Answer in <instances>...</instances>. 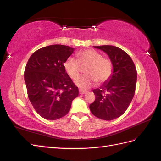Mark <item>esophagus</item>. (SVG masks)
Here are the masks:
<instances>
[{
	"instance_id": "34e87169",
	"label": "esophagus",
	"mask_w": 161,
	"mask_h": 161,
	"mask_svg": "<svg viewBox=\"0 0 161 161\" xmlns=\"http://www.w3.org/2000/svg\"><path fill=\"white\" fill-rule=\"evenodd\" d=\"M79 93L80 95H83V94H85L86 93V91H82V90H80L79 91Z\"/></svg>"
}]
</instances>
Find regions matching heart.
Here are the masks:
<instances>
[{
  "instance_id": "obj_1",
  "label": "heart",
  "mask_w": 161,
  "mask_h": 161,
  "mask_svg": "<svg viewBox=\"0 0 161 161\" xmlns=\"http://www.w3.org/2000/svg\"><path fill=\"white\" fill-rule=\"evenodd\" d=\"M78 60L69 57L64 63V70L71 79H75L80 71V66H87L86 75L76 78L75 84L81 89H87L95 83L108 81L113 73V64L109 58H103L99 52L86 50L76 53ZM81 65L80 66V64Z\"/></svg>"
}]
</instances>
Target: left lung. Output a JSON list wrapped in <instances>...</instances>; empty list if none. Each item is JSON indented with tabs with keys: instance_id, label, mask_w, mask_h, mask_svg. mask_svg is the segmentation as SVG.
<instances>
[{
	"instance_id": "8db88e82",
	"label": "left lung",
	"mask_w": 161,
	"mask_h": 161,
	"mask_svg": "<svg viewBox=\"0 0 161 161\" xmlns=\"http://www.w3.org/2000/svg\"><path fill=\"white\" fill-rule=\"evenodd\" d=\"M93 47L108 54L113 64V73L99 89L92 90L95 100L89 109L97 118L113 120L124 114L132 100L137 72L130 56L119 47L109 45Z\"/></svg>"
}]
</instances>
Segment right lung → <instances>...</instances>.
<instances>
[{"label":"right lung","instance_id":"1","mask_svg":"<svg viewBox=\"0 0 161 161\" xmlns=\"http://www.w3.org/2000/svg\"><path fill=\"white\" fill-rule=\"evenodd\" d=\"M74 51L67 46H48L34 52L27 63L24 79L29 99L43 118L56 120L64 117L79 95L78 87L64 68Z\"/></svg>","mask_w":161,"mask_h":161}]
</instances>
